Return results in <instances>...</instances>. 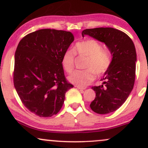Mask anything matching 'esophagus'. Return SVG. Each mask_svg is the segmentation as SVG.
I'll return each mask as SVG.
<instances>
[{
	"label": "esophagus",
	"mask_w": 148,
	"mask_h": 148,
	"mask_svg": "<svg viewBox=\"0 0 148 148\" xmlns=\"http://www.w3.org/2000/svg\"><path fill=\"white\" fill-rule=\"evenodd\" d=\"M76 87L79 90H85L86 89V87H83V86H76Z\"/></svg>",
	"instance_id": "esophagus-1"
}]
</instances>
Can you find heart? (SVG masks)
Listing matches in <instances>:
<instances>
[{
	"label": "heart",
	"mask_w": 148,
	"mask_h": 148,
	"mask_svg": "<svg viewBox=\"0 0 148 148\" xmlns=\"http://www.w3.org/2000/svg\"><path fill=\"white\" fill-rule=\"evenodd\" d=\"M74 50L67 49L62 57V67L66 72L70 74L74 69L75 55L88 57L85 70H76L69 77L72 84L85 86L92 82L97 75H101L109 68L111 63L110 53L99 42L88 39L76 42Z\"/></svg>",
	"instance_id": "1"
}]
</instances>
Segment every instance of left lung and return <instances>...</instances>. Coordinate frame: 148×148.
I'll return each mask as SVG.
<instances>
[{"label": "left lung", "mask_w": 148, "mask_h": 148, "mask_svg": "<svg viewBox=\"0 0 148 148\" xmlns=\"http://www.w3.org/2000/svg\"><path fill=\"white\" fill-rule=\"evenodd\" d=\"M103 42L113 56L111 65L103 74L102 85L93 86L96 97L91 109L98 114H107L125 103L135 82L136 52L132 39L126 33L113 28H96L82 31Z\"/></svg>", "instance_id": "obj_1"}]
</instances>
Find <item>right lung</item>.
Wrapping results in <instances>:
<instances>
[{
  "instance_id": "obj_1",
  "label": "right lung",
  "mask_w": 148,
  "mask_h": 148,
  "mask_svg": "<svg viewBox=\"0 0 148 148\" xmlns=\"http://www.w3.org/2000/svg\"><path fill=\"white\" fill-rule=\"evenodd\" d=\"M74 40L71 32L41 29L21 39L14 56V85L20 99L41 118L56 115L74 87L64 76L62 57Z\"/></svg>"
}]
</instances>
